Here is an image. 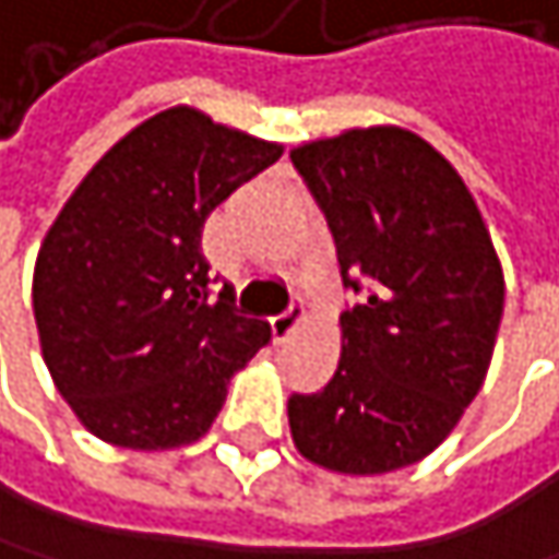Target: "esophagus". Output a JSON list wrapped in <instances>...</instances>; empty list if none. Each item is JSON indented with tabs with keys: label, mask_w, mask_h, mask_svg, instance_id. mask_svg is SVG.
<instances>
[{
	"label": "esophagus",
	"mask_w": 559,
	"mask_h": 559,
	"mask_svg": "<svg viewBox=\"0 0 559 559\" xmlns=\"http://www.w3.org/2000/svg\"><path fill=\"white\" fill-rule=\"evenodd\" d=\"M301 321H305V308H301V305H292L288 311L274 314V318H271V337H274V344L292 341V334L301 328Z\"/></svg>",
	"instance_id": "obj_1"
}]
</instances>
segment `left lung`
I'll list each match as a JSON object with an SVG mask.
<instances>
[{
  "label": "left lung",
  "instance_id": "obj_1",
  "mask_svg": "<svg viewBox=\"0 0 559 559\" xmlns=\"http://www.w3.org/2000/svg\"><path fill=\"white\" fill-rule=\"evenodd\" d=\"M360 301L341 314V364L288 400L298 452L341 475L426 459L478 396L504 311V274L455 166L403 127L292 150Z\"/></svg>",
  "mask_w": 559,
  "mask_h": 559
}]
</instances>
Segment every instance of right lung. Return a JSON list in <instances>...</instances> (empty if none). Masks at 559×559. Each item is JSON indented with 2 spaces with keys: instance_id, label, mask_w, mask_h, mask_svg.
I'll return each mask as SVG.
<instances>
[{
  "instance_id": "right-lung-1",
  "label": "right lung",
  "mask_w": 559,
  "mask_h": 559,
  "mask_svg": "<svg viewBox=\"0 0 559 559\" xmlns=\"http://www.w3.org/2000/svg\"><path fill=\"white\" fill-rule=\"evenodd\" d=\"M277 156V143L169 107L117 140L58 212L32 308L48 373L97 439L136 452L195 442L271 341L231 288L209 298L202 225Z\"/></svg>"
}]
</instances>
